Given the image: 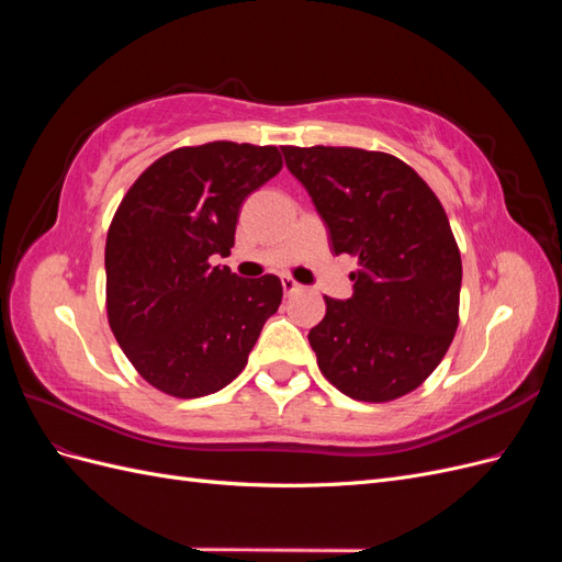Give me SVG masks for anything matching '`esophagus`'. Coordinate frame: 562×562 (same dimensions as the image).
Here are the masks:
<instances>
[{
	"instance_id": "1",
	"label": "esophagus",
	"mask_w": 562,
	"mask_h": 562,
	"mask_svg": "<svg viewBox=\"0 0 562 562\" xmlns=\"http://www.w3.org/2000/svg\"><path fill=\"white\" fill-rule=\"evenodd\" d=\"M281 283H283V293H285V295H293V293H300V291H302V285H300L295 279H291V277H283Z\"/></svg>"
}]
</instances>
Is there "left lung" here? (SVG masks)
I'll use <instances>...</instances> for the list:
<instances>
[{
	"label": "left lung",
	"instance_id": "1",
	"mask_svg": "<svg viewBox=\"0 0 562 562\" xmlns=\"http://www.w3.org/2000/svg\"><path fill=\"white\" fill-rule=\"evenodd\" d=\"M330 229L335 255L359 258L353 295L326 297L310 330L316 361L353 401L415 391L443 361L459 323L462 258L431 187L386 151L281 147Z\"/></svg>",
	"mask_w": 562,
	"mask_h": 562
}]
</instances>
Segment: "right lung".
Wrapping results in <instances>:
<instances>
[{
  "label": "right lung",
  "mask_w": 562,
  "mask_h": 562,
  "mask_svg": "<svg viewBox=\"0 0 562 562\" xmlns=\"http://www.w3.org/2000/svg\"><path fill=\"white\" fill-rule=\"evenodd\" d=\"M283 168L274 145L215 140L149 164L105 244L110 328L138 375L173 398L227 386L279 310V277L239 279L227 258L244 199Z\"/></svg>",
  "instance_id": "obj_1"
}]
</instances>
